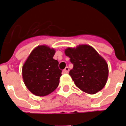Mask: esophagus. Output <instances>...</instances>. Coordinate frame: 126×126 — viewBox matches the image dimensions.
Returning <instances> with one entry per match:
<instances>
[{
  "label": "esophagus",
  "mask_w": 126,
  "mask_h": 126,
  "mask_svg": "<svg viewBox=\"0 0 126 126\" xmlns=\"http://www.w3.org/2000/svg\"><path fill=\"white\" fill-rule=\"evenodd\" d=\"M69 71V69L68 67H66L65 68L63 69V73H65V74H67V73H68Z\"/></svg>",
  "instance_id": "esophagus-1"
}]
</instances>
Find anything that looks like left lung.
Returning a JSON list of instances; mask_svg holds the SVG:
<instances>
[{"mask_svg": "<svg viewBox=\"0 0 126 126\" xmlns=\"http://www.w3.org/2000/svg\"><path fill=\"white\" fill-rule=\"evenodd\" d=\"M65 54L74 65L69 75L77 87L90 94L105 87L108 79V65L93 47L87 44L68 47Z\"/></svg>", "mask_w": 126, "mask_h": 126, "instance_id": "obj_1", "label": "left lung"}]
</instances>
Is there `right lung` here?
<instances>
[{
    "instance_id": "right-lung-1",
    "label": "right lung",
    "mask_w": 126,
    "mask_h": 126,
    "mask_svg": "<svg viewBox=\"0 0 126 126\" xmlns=\"http://www.w3.org/2000/svg\"><path fill=\"white\" fill-rule=\"evenodd\" d=\"M55 50L40 45L31 52L22 67L23 82L33 94L44 96L58 87L62 71L53 59Z\"/></svg>"
}]
</instances>
